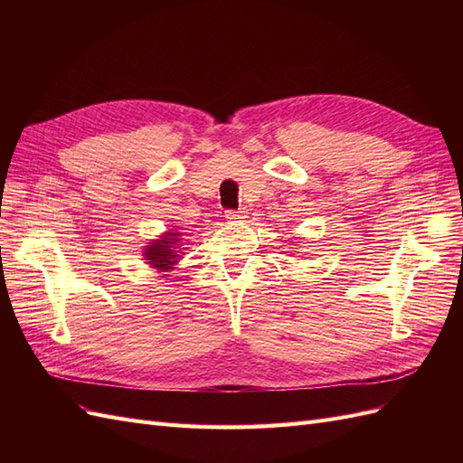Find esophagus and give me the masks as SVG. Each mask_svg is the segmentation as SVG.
<instances>
[{
  "label": "esophagus",
  "mask_w": 463,
  "mask_h": 463,
  "mask_svg": "<svg viewBox=\"0 0 463 463\" xmlns=\"http://www.w3.org/2000/svg\"><path fill=\"white\" fill-rule=\"evenodd\" d=\"M245 218H247L245 210H228V213H226V220L228 222H241Z\"/></svg>",
  "instance_id": "esophagus-1"
}]
</instances>
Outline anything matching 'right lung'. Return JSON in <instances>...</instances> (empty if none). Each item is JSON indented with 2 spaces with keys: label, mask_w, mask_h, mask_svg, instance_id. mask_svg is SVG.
Here are the masks:
<instances>
[{
  "label": "right lung",
  "mask_w": 463,
  "mask_h": 463,
  "mask_svg": "<svg viewBox=\"0 0 463 463\" xmlns=\"http://www.w3.org/2000/svg\"><path fill=\"white\" fill-rule=\"evenodd\" d=\"M181 233L177 228L174 230H165L160 233L156 240H148V245L143 249V259L148 264V269L156 270L160 278L170 276L167 272H172L177 269L179 260L184 259L185 253H181Z\"/></svg>",
  "instance_id": "obj_1"
}]
</instances>
